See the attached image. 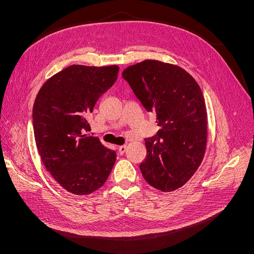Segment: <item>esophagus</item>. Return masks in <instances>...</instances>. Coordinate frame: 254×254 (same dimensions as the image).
<instances>
[{"instance_id":"34e87169","label":"esophagus","mask_w":254,"mask_h":254,"mask_svg":"<svg viewBox=\"0 0 254 254\" xmlns=\"http://www.w3.org/2000/svg\"><path fill=\"white\" fill-rule=\"evenodd\" d=\"M126 150H127V146L126 145L119 146V152L121 153V155H123V153H124Z\"/></svg>"}]
</instances>
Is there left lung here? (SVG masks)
I'll return each instance as SVG.
<instances>
[{
    "instance_id": "obj_1",
    "label": "left lung",
    "mask_w": 254,
    "mask_h": 254,
    "mask_svg": "<svg viewBox=\"0 0 254 254\" xmlns=\"http://www.w3.org/2000/svg\"><path fill=\"white\" fill-rule=\"evenodd\" d=\"M122 76L161 127L145 139L147 155L140 164L144 179L162 191L183 187L205 152L207 117L200 87L182 67L159 60L130 65Z\"/></svg>"
}]
</instances>
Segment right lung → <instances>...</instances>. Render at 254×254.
<instances>
[{
  "instance_id": "1",
  "label": "right lung",
  "mask_w": 254,
  "mask_h": 254,
  "mask_svg": "<svg viewBox=\"0 0 254 254\" xmlns=\"http://www.w3.org/2000/svg\"><path fill=\"white\" fill-rule=\"evenodd\" d=\"M120 67L73 64L44 82L33 108L38 152L47 171L74 195H89L108 178L117 159L90 131L89 113L118 78Z\"/></svg>"
}]
</instances>
